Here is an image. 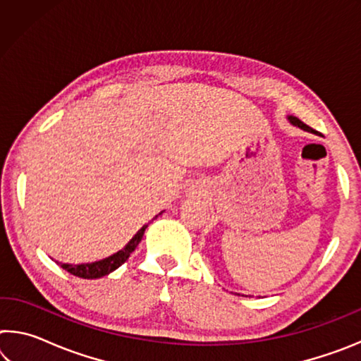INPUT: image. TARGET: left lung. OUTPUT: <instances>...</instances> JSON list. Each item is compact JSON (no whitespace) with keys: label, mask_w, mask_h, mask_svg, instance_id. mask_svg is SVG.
<instances>
[{"label":"left lung","mask_w":361,"mask_h":361,"mask_svg":"<svg viewBox=\"0 0 361 361\" xmlns=\"http://www.w3.org/2000/svg\"><path fill=\"white\" fill-rule=\"evenodd\" d=\"M288 119H290L291 124H295V126H298V127H301V129H304V130H307V132H315V130L312 129V127H309L307 124H304L302 121H299L298 118H295V116H290Z\"/></svg>","instance_id":"8db88e82"}]
</instances>
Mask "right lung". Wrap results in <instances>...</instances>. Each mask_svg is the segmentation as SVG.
Returning <instances> with one entry per match:
<instances>
[{
	"label": "right lung",
	"instance_id": "right-lung-1",
	"mask_svg": "<svg viewBox=\"0 0 361 361\" xmlns=\"http://www.w3.org/2000/svg\"><path fill=\"white\" fill-rule=\"evenodd\" d=\"M159 215H161V213H159ZM159 215H156L154 218H157ZM146 228H148V226H143V228L132 237V240L127 243L124 248L119 250L118 253L108 256L105 259H100L95 262H85V264H65V262H59V264L62 266L66 272H70L73 276L81 277V279H100L103 276H108L109 272H113L114 269H118L121 264H124V262L129 259L130 253L137 248L140 240H142Z\"/></svg>",
	"mask_w": 361,
	"mask_h": 361
}]
</instances>
